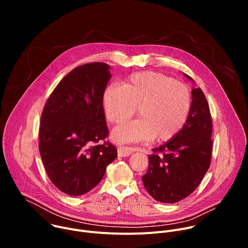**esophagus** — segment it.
Returning a JSON list of instances; mask_svg holds the SVG:
<instances>
[{
	"label": "esophagus",
	"mask_w": 248,
	"mask_h": 248,
	"mask_svg": "<svg viewBox=\"0 0 248 248\" xmlns=\"http://www.w3.org/2000/svg\"><path fill=\"white\" fill-rule=\"evenodd\" d=\"M132 149L128 147H119L118 148V156L119 157H127L132 154Z\"/></svg>",
	"instance_id": "obj_1"
}]
</instances>
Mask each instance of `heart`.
Here are the masks:
<instances>
[{"label": "heart", "mask_w": 248, "mask_h": 248, "mask_svg": "<svg viewBox=\"0 0 248 248\" xmlns=\"http://www.w3.org/2000/svg\"><path fill=\"white\" fill-rule=\"evenodd\" d=\"M106 118L121 124L131 118L136 109L139 120L113 129L118 143L153 139L166 142L178 134L186 123L191 107L188 88L182 82L154 72L134 74L122 86L106 87L102 95Z\"/></svg>", "instance_id": "b5f03b06"}]
</instances>
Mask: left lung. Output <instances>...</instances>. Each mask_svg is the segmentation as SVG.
I'll return each instance as SVG.
<instances>
[{
  "mask_svg": "<svg viewBox=\"0 0 248 248\" xmlns=\"http://www.w3.org/2000/svg\"><path fill=\"white\" fill-rule=\"evenodd\" d=\"M184 76L190 81L193 79ZM188 118L172 139L148 156L149 167L142 176L148 193L162 203H175L191 194L209 169L212 155V120L209 105L200 88L191 90Z\"/></svg>",
  "mask_w": 248,
  "mask_h": 248,
  "instance_id": "obj_1",
  "label": "left lung"
}]
</instances>
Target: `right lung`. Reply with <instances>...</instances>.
Here are the masks:
<instances>
[{"label": "right lung", "mask_w": 248, "mask_h": 248, "mask_svg": "<svg viewBox=\"0 0 248 248\" xmlns=\"http://www.w3.org/2000/svg\"><path fill=\"white\" fill-rule=\"evenodd\" d=\"M105 62L73 69L49 97L41 117L39 151L51 182L62 192L78 196L95 187L117 149L108 135L102 95L112 75Z\"/></svg>", "instance_id": "obj_1"}]
</instances>
